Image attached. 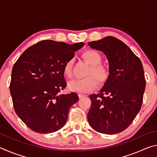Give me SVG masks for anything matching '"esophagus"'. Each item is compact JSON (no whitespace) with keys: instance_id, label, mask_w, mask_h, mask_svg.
I'll use <instances>...</instances> for the list:
<instances>
[{"instance_id":"1","label":"esophagus","mask_w":157,"mask_h":157,"mask_svg":"<svg viewBox=\"0 0 157 157\" xmlns=\"http://www.w3.org/2000/svg\"><path fill=\"white\" fill-rule=\"evenodd\" d=\"M78 96H79V98H82L85 97V95L82 94H78Z\"/></svg>"}]
</instances>
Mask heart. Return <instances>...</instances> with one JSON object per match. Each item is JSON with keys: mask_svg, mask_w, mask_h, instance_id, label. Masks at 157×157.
Instances as JSON below:
<instances>
[{"mask_svg": "<svg viewBox=\"0 0 157 157\" xmlns=\"http://www.w3.org/2000/svg\"><path fill=\"white\" fill-rule=\"evenodd\" d=\"M84 59L88 62L91 67L86 73V78L80 79H73L68 84V88L71 91L87 93L92 91L96 89L98 80L100 84H105L109 78L108 69L105 66L101 65L102 57L99 52L94 50H89L85 51L83 55ZM73 59L71 58L65 63L63 68V73L68 78L73 76Z\"/></svg>", "mask_w": 157, "mask_h": 157, "instance_id": "heart-1", "label": "heart"}]
</instances>
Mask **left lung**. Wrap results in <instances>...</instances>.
<instances>
[{
  "label": "left lung",
  "instance_id": "left-lung-1",
  "mask_svg": "<svg viewBox=\"0 0 157 157\" xmlns=\"http://www.w3.org/2000/svg\"><path fill=\"white\" fill-rule=\"evenodd\" d=\"M89 46L107 56L109 75L98 94L90 95L88 121L93 129L105 134L124 131L141 108L145 89L142 63L132 50L113 36L91 41Z\"/></svg>",
  "mask_w": 157,
  "mask_h": 157
}]
</instances>
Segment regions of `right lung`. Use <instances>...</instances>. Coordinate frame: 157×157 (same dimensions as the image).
<instances>
[{"mask_svg":"<svg viewBox=\"0 0 157 157\" xmlns=\"http://www.w3.org/2000/svg\"><path fill=\"white\" fill-rule=\"evenodd\" d=\"M84 45L41 41L25 50L14 63L10 85L13 105L34 132L48 134L64 126L69 109L79 98L75 93L59 94L66 86L63 66Z\"/></svg>","mask_w":157,"mask_h":157,"instance_id":"1","label":"right lung"}]
</instances>
